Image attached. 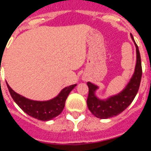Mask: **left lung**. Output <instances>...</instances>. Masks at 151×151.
<instances>
[{
	"mask_svg": "<svg viewBox=\"0 0 151 151\" xmlns=\"http://www.w3.org/2000/svg\"><path fill=\"white\" fill-rule=\"evenodd\" d=\"M6 84L13 100L22 109V111L30 117L44 122L52 120L61 114L65 106L66 98L70 94V92L76 86V85H73L65 87L53 99L45 101H38L33 100L26 98L23 96H21L15 92L9 86L7 81Z\"/></svg>",
	"mask_w": 151,
	"mask_h": 151,
	"instance_id": "1",
	"label": "left lung"
}]
</instances>
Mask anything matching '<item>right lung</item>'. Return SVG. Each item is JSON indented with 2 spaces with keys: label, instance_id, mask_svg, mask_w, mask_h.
Segmentation results:
<instances>
[{
  "label": "right lung",
  "instance_id": "1",
  "mask_svg": "<svg viewBox=\"0 0 151 151\" xmlns=\"http://www.w3.org/2000/svg\"><path fill=\"white\" fill-rule=\"evenodd\" d=\"M132 39L135 42L133 37H132ZM135 45L136 48V63L135 70L127 85L122 91L107 99H100L96 96V91L99 87L89 81L87 83L88 87V107L92 114H94L98 118L106 119L119 114L129 106L136 96L142 78V66L138 46L136 44Z\"/></svg>",
  "mask_w": 151,
  "mask_h": 151
}]
</instances>
